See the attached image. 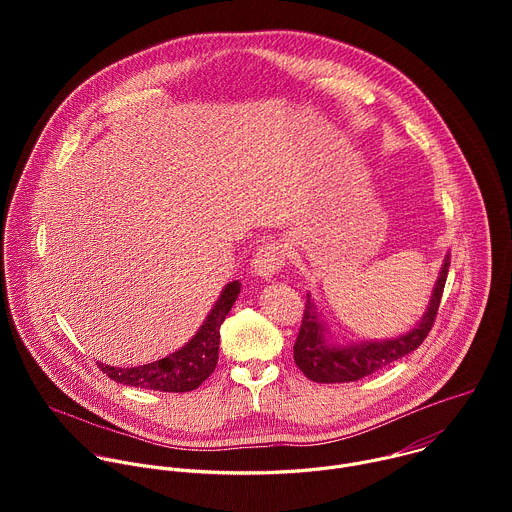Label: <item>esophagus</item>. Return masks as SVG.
Here are the masks:
<instances>
[{
  "mask_svg": "<svg viewBox=\"0 0 512 512\" xmlns=\"http://www.w3.org/2000/svg\"><path fill=\"white\" fill-rule=\"evenodd\" d=\"M251 265H253L255 275H259L263 279H269L285 265V253L277 243H265L253 255Z\"/></svg>",
  "mask_w": 512,
  "mask_h": 512,
  "instance_id": "esophagus-1",
  "label": "esophagus"
}]
</instances>
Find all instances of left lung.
Wrapping results in <instances>:
<instances>
[{"label":"left lung","instance_id":"1","mask_svg":"<svg viewBox=\"0 0 512 512\" xmlns=\"http://www.w3.org/2000/svg\"><path fill=\"white\" fill-rule=\"evenodd\" d=\"M450 269V255H446L440 275L435 279L429 304L421 320L405 334L385 340L346 342L336 344L330 340V332L318 312L312 296H306V310L302 326L294 344V360L300 371L314 383H350L369 377L387 364L413 352L429 334Z\"/></svg>","mask_w":512,"mask_h":512}]
</instances>
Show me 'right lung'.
<instances>
[{"mask_svg": "<svg viewBox=\"0 0 512 512\" xmlns=\"http://www.w3.org/2000/svg\"><path fill=\"white\" fill-rule=\"evenodd\" d=\"M241 283L231 281L221 291L210 314L198 328V332L176 352L160 358L156 362L139 364V367H109L99 362V369L113 379L115 383L152 389L164 393H186L200 387L216 369L218 360V342H221V324L231 312L233 304L239 298Z\"/></svg>", "mask_w": 512, "mask_h": 512, "instance_id": "add662e5", "label": "right lung"}]
</instances>
